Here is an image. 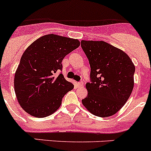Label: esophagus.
Returning a JSON list of instances; mask_svg holds the SVG:
<instances>
[{"mask_svg": "<svg viewBox=\"0 0 151 151\" xmlns=\"http://www.w3.org/2000/svg\"><path fill=\"white\" fill-rule=\"evenodd\" d=\"M84 85V82H82V81H81V82H78V87H83Z\"/></svg>", "mask_w": 151, "mask_h": 151, "instance_id": "1", "label": "esophagus"}]
</instances>
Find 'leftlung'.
<instances>
[{"label": "left lung", "instance_id": "obj_1", "mask_svg": "<svg viewBox=\"0 0 151 151\" xmlns=\"http://www.w3.org/2000/svg\"><path fill=\"white\" fill-rule=\"evenodd\" d=\"M91 66V82L82 104L100 117L114 115L124 106L134 87L135 67L130 57L103 41H81Z\"/></svg>", "mask_w": 151, "mask_h": 151}]
</instances>
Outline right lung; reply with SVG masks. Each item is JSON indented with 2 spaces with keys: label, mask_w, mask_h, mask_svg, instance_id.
Instances as JSON below:
<instances>
[{
  "label": "right lung",
  "mask_w": 151,
  "mask_h": 151,
  "mask_svg": "<svg viewBox=\"0 0 151 151\" xmlns=\"http://www.w3.org/2000/svg\"><path fill=\"white\" fill-rule=\"evenodd\" d=\"M77 39L57 35H44L27 47L14 77V90L21 107L38 118L57 111L63 96L74 88L62 73V60L78 47Z\"/></svg>",
  "instance_id": "1"
}]
</instances>
